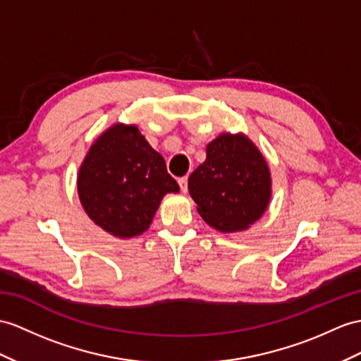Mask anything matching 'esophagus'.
Returning <instances> with one entry per match:
<instances>
[{
	"mask_svg": "<svg viewBox=\"0 0 361 361\" xmlns=\"http://www.w3.org/2000/svg\"><path fill=\"white\" fill-rule=\"evenodd\" d=\"M178 182H179L180 191H182V192H187V190H188V185H187L188 179H187V176H183V178H179V179H178Z\"/></svg>",
	"mask_w": 361,
	"mask_h": 361,
	"instance_id": "1",
	"label": "esophagus"
}]
</instances>
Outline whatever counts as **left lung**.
Returning a JSON list of instances; mask_svg holds the SVG:
<instances>
[{
    "label": "left lung",
    "instance_id": "left-lung-1",
    "mask_svg": "<svg viewBox=\"0 0 361 361\" xmlns=\"http://www.w3.org/2000/svg\"><path fill=\"white\" fill-rule=\"evenodd\" d=\"M188 191L204 221L221 233L245 231L265 214L272 179L265 156L243 133H222L190 174Z\"/></svg>",
    "mask_w": 361,
    "mask_h": 361
}]
</instances>
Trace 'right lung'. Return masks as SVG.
I'll return each mask as SVG.
<instances>
[{
	"label": "right lung",
	"instance_id": "obj_1",
	"mask_svg": "<svg viewBox=\"0 0 361 361\" xmlns=\"http://www.w3.org/2000/svg\"><path fill=\"white\" fill-rule=\"evenodd\" d=\"M79 202L105 233L131 239L147 231L161 200L179 185L135 124L116 122L98 136L79 166Z\"/></svg>",
	"mask_w": 361,
	"mask_h": 361
}]
</instances>
